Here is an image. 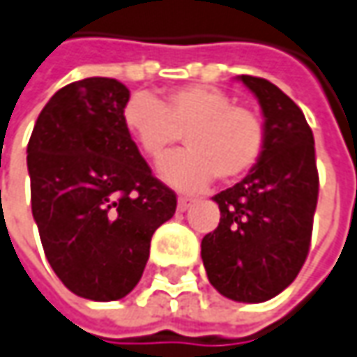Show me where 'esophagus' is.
Segmentation results:
<instances>
[{"instance_id": "34e87169", "label": "esophagus", "mask_w": 357, "mask_h": 357, "mask_svg": "<svg viewBox=\"0 0 357 357\" xmlns=\"http://www.w3.org/2000/svg\"><path fill=\"white\" fill-rule=\"evenodd\" d=\"M192 204H195V200L192 199H178V206H176V208H178V213H186Z\"/></svg>"}]
</instances>
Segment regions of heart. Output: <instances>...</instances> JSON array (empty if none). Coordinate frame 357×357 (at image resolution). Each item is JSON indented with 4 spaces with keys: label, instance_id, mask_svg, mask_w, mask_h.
Here are the masks:
<instances>
[{
    "label": "heart",
    "instance_id": "1",
    "mask_svg": "<svg viewBox=\"0 0 357 357\" xmlns=\"http://www.w3.org/2000/svg\"><path fill=\"white\" fill-rule=\"evenodd\" d=\"M123 125L153 162L167 157L183 135L188 151L160 167L162 178L181 190H202L214 176L232 183L252 171L264 151L260 117L206 85L172 89L160 101L139 93L125 105Z\"/></svg>",
    "mask_w": 357,
    "mask_h": 357
}]
</instances>
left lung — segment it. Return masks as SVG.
I'll list each match as a JSON object with an SVG mask.
<instances>
[{
  "mask_svg": "<svg viewBox=\"0 0 357 357\" xmlns=\"http://www.w3.org/2000/svg\"><path fill=\"white\" fill-rule=\"evenodd\" d=\"M264 115V151L240 183L214 195L220 222L200 244L206 276L234 302H266L304 266L318 202L314 135L274 83L240 75Z\"/></svg>",
  "mask_w": 357,
  "mask_h": 357,
  "instance_id": "obj_1",
  "label": "left lung"
}]
</instances>
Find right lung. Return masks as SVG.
I'll return each instance as SVG.
<instances>
[{"label": "right lung", "mask_w": 357, "mask_h": 357, "mask_svg": "<svg viewBox=\"0 0 357 357\" xmlns=\"http://www.w3.org/2000/svg\"><path fill=\"white\" fill-rule=\"evenodd\" d=\"M129 89L89 77L59 89L27 144L31 213L53 272L73 294L111 302L139 284L151 238L176 211L123 125Z\"/></svg>", "instance_id": "1"}]
</instances>
